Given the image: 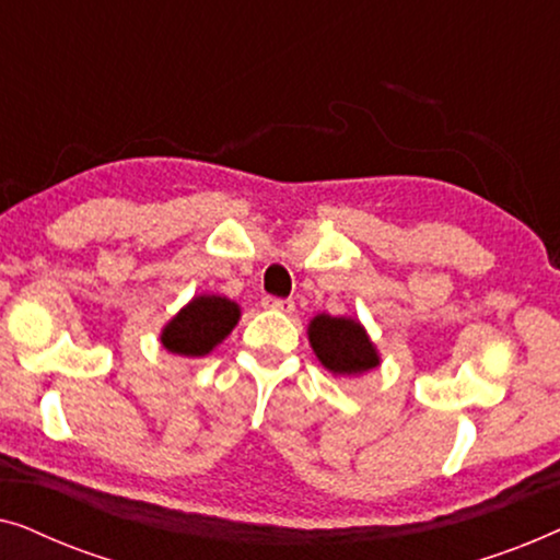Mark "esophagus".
<instances>
[{"label":"esophagus","mask_w":560,"mask_h":560,"mask_svg":"<svg viewBox=\"0 0 560 560\" xmlns=\"http://www.w3.org/2000/svg\"><path fill=\"white\" fill-rule=\"evenodd\" d=\"M262 308L267 311H280V313H293L295 311V303L290 301V298H272V295H265L262 298Z\"/></svg>","instance_id":"obj_1"}]
</instances>
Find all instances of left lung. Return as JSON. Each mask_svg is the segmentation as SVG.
<instances>
[{"mask_svg":"<svg viewBox=\"0 0 560 560\" xmlns=\"http://www.w3.org/2000/svg\"><path fill=\"white\" fill-rule=\"evenodd\" d=\"M308 341L318 362L339 377H359L380 366L377 349L354 318L320 313L308 324Z\"/></svg>","mask_w":560,"mask_h":560,"instance_id":"8db88e82","label":"left lung"}]
</instances>
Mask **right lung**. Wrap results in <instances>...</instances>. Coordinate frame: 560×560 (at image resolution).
<instances>
[{
	"instance_id": "obj_1",
	"label": "right lung",
	"mask_w": 560,
	"mask_h": 560,
	"mask_svg": "<svg viewBox=\"0 0 560 560\" xmlns=\"http://www.w3.org/2000/svg\"><path fill=\"white\" fill-rule=\"evenodd\" d=\"M240 305L221 295H198L163 328L160 341L178 357H206L232 334Z\"/></svg>"
}]
</instances>
